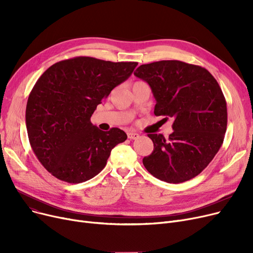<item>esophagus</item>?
<instances>
[{"label":"esophagus","mask_w":253,"mask_h":253,"mask_svg":"<svg viewBox=\"0 0 253 253\" xmlns=\"http://www.w3.org/2000/svg\"><path fill=\"white\" fill-rule=\"evenodd\" d=\"M127 136L129 139H137L139 137L138 133H134V132H128Z\"/></svg>","instance_id":"esophagus-1"}]
</instances>
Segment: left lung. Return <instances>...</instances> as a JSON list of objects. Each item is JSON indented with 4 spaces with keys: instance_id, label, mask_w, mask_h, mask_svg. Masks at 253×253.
Returning a JSON list of instances; mask_svg holds the SVG:
<instances>
[{
    "instance_id": "8db88e82",
    "label": "left lung",
    "mask_w": 253,
    "mask_h": 253,
    "mask_svg": "<svg viewBox=\"0 0 253 253\" xmlns=\"http://www.w3.org/2000/svg\"><path fill=\"white\" fill-rule=\"evenodd\" d=\"M134 75L152 89L154 114L174 119L168 138L148 134L154 151L143 158L145 169L170 183L194 178L214 158L227 130V102L217 81L202 66L179 60L141 64Z\"/></svg>"
}]
</instances>
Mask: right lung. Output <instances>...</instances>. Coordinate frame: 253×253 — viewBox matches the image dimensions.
<instances>
[{"instance_id":"right-lung-1","label":"right lung","mask_w":253,"mask_h":253,"mask_svg":"<svg viewBox=\"0 0 253 253\" xmlns=\"http://www.w3.org/2000/svg\"><path fill=\"white\" fill-rule=\"evenodd\" d=\"M137 64L79 56L54 63L39 78L26 104L25 123L35 155L53 176L69 183L89 180L127 139L123 130H99L90 118Z\"/></svg>"}]
</instances>
